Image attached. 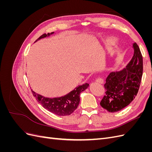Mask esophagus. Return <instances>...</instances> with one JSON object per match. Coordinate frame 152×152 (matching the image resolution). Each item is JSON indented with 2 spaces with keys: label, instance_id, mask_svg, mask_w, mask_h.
<instances>
[{
  "label": "esophagus",
  "instance_id": "34e87169",
  "mask_svg": "<svg viewBox=\"0 0 152 152\" xmlns=\"http://www.w3.org/2000/svg\"><path fill=\"white\" fill-rule=\"evenodd\" d=\"M96 82H98V83H99V84H103V79H102V78H98V79L96 80Z\"/></svg>",
  "mask_w": 152,
  "mask_h": 152
}]
</instances>
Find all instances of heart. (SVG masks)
I'll return each instance as SVG.
<instances>
[{
	"label": "heart",
	"mask_w": 152,
	"mask_h": 152,
	"mask_svg": "<svg viewBox=\"0 0 152 152\" xmlns=\"http://www.w3.org/2000/svg\"><path fill=\"white\" fill-rule=\"evenodd\" d=\"M112 41H110V43H112Z\"/></svg>",
	"instance_id": "heart-1"
}]
</instances>
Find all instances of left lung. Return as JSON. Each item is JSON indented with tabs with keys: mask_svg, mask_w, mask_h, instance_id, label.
<instances>
[{
	"mask_svg": "<svg viewBox=\"0 0 152 152\" xmlns=\"http://www.w3.org/2000/svg\"><path fill=\"white\" fill-rule=\"evenodd\" d=\"M132 48L134 54L126 68L111 72L106 79L105 95L100 105L109 112H117L126 107L138 92L142 74V57L136 42Z\"/></svg>",
	"mask_w": 152,
	"mask_h": 152,
	"instance_id": "1",
	"label": "left lung"
}]
</instances>
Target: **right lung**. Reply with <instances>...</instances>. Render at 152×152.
Returning <instances> with one entry per match:
<instances>
[{
	"instance_id": "obj_1",
	"label": "right lung",
	"mask_w": 152,
	"mask_h": 152,
	"mask_svg": "<svg viewBox=\"0 0 152 152\" xmlns=\"http://www.w3.org/2000/svg\"><path fill=\"white\" fill-rule=\"evenodd\" d=\"M53 34L54 32L48 34H43L36 40V42L41 39L53 35ZM89 86V84L87 83L79 86L75 87L74 89L66 95L53 98L44 97L42 95L36 93L32 90L31 92L37 102L45 109L56 115L66 116L70 115L77 109L80 102V94L82 91L86 90Z\"/></svg>"
}]
</instances>
